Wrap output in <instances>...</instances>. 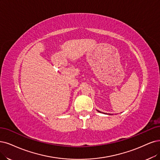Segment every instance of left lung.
Returning a JSON list of instances; mask_svg holds the SVG:
<instances>
[{
    "instance_id": "obj_1",
    "label": "left lung",
    "mask_w": 160,
    "mask_h": 160,
    "mask_svg": "<svg viewBox=\"0 0 160 160\" xmlns=\"http://www.w3.org/2000/svg\"><path fill=\"white\" fill-rule=\"evenodd\" d=\"M98 112H100V111H98Z\"/></svg>"
}]
</instances>
